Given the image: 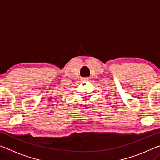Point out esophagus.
<instances>
[{"label": "esophagus", "instance_id": "obj_1", "mask_svg": "<svg viewBox=\"0 0 160 160\" xmlns=\"http://www.w3.org/2000/svg\"><path fill=\"white\" fill-rule=\"evenodd\" d=\"M89 80V78H87V77H85V78H82V82H87V81Z\"/></svg>", "mask_w": 160, "mask_h": 160}]
</instances>
